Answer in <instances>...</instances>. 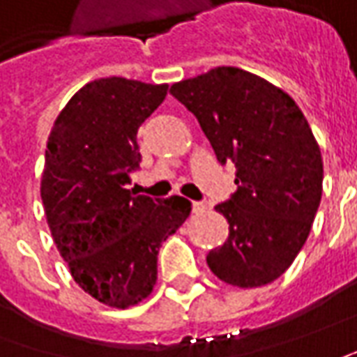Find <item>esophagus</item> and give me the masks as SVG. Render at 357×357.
<instances>
[{"label": "esophagus", "instance_id": "34e87169", "mask_svg": "<svg viewBox=\"0 0 357 357\" xmlns=\"http://www.w3.org/2000/svg\"><path fill=\"white\" fill-rule=\"evenodd\" d=\"M193 213H201V211L209 209V203H205V201H193Z\"/></svg>", "mask_w": 357, "mask_h": 357}]
</instances>
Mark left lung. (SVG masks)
I'll return each mask as SVG.
<instances>
[{"mask_svg":"<svg viewBox=\"0 0 357 357\" xmlns=\"http://www.w3.org/2000/svg\"><path fill=\"white\" fill-rule=\"evenodd\" d=\"M169 93L220 164L236 166V191L215 207L229 238L207 254L211 271L234 287L268 285L297 258L321 205L322 156L307 119L283 89L240 68H213Z\"/></svg>","mask_w":357,"mask_h":357,"instance_id":"8db88e82","label":"left lung"}]
</instances>
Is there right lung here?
Listing matches in <instances>:
<instances>
[{
	"label": "right lung",
	"mask_w": 357,
	"mask_h": 357,
	"mask_svg": "<svg viewBox=\"0 0 357 357\" xmlns=\"http://www.w3.org/2000/svg\"><path fill=\"white\" fill-rule=\"evenodd\" d=\"M168 93L125 77L89 82L60 111L46 142L40 197L70 273L113 309L146 299L158 278L162 242L185 222V197L135 195L137 132Z\"/></svg>",
	"instance_id": "1"
}]
</instances>
